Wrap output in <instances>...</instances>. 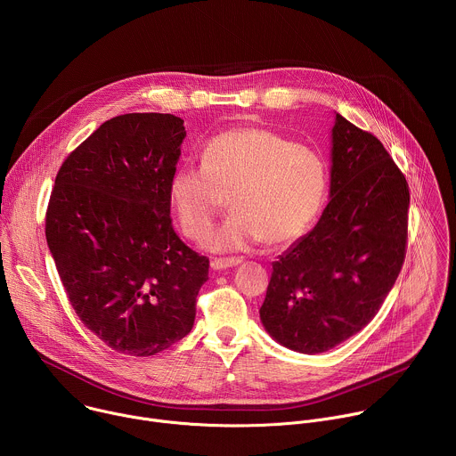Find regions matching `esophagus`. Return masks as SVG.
I'll return each mask as SVG.
<instances>
[{"label":"esophagus","mask_w":456,"mask_h":456,"mask_svg":"<svg viewBox=\"0 0 456 456\" xmlns=\"http://www.w3.org/2000/svg\"><path fill=\"white\" fill-rule=\"evenodd\" d=\"M241 262H243L241 257H213L211 259V269L222 271V269H229V267H236Z\"/></svg>","instance_id":"obj_1"}]
</instances>
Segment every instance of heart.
I'll list each match as a JSON object with an SVG mask.
<instances>
[{
  "label": "heart",
  "mask_w": 456,
  "mask_h": 456,
  "mask_svg": "<svg viewBox=\"0 0 456 456\" xmlns=\"http://www.w3.org/2000/svg\"><path fill=\"white\" fill-rule=\"evenodd\" d=\"M329 192L324 157L265 127H232L213 137L202 166H185L169 180V200L183 234L202 240L229 208L227 222L208 240L213 250L257 241L287 247L317 220Z\"/></svg>",
  "instance_id": "obj_1"
}]
</instances>
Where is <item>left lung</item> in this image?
<instances>
[{"instance_id":"obj_1","label":"left lung","mask_w":456,"mask_h":456,"mask_svg":"<svg viewBox=\"0 0 456 456\" xmlns=\"http://www.w3.org/2000/svg\"><path fill=\"white\" fill-rule=\"evenodd\" d=\"M410 187L382 142L336 113L330 202L278 262L259 317L283 346L321 354L375 317L403 269Z\"/></svg>"}]
</instances>
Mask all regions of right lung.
<instances>
[{
	"mask_svg": "<svg viewBox=\"0 0 456 456\" xmlns=\"http://www.w3.org/2000/svg\"><path fill=\"white\" fill-rule=\"evenodd\" d=\"M183 120L126 113L101 124L57 171L46 241L67 296L111 350L148 357L185 338L209 259L171 224L169 180Z\"/></svg>",
	"mask_w": 456,
	"mask_h": 456,
	"instance_id": "right-lung-1",
	"label": "right lung"
}]
</instances>
